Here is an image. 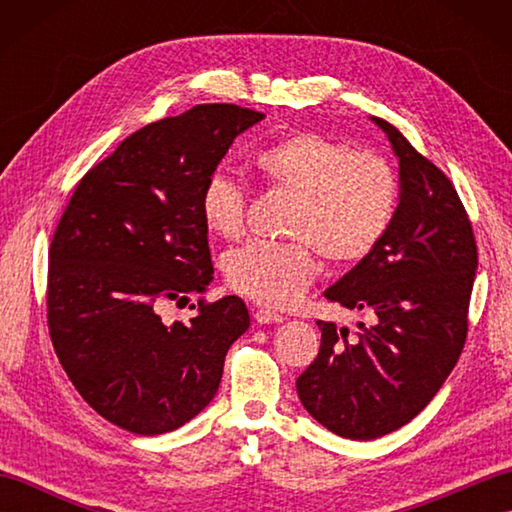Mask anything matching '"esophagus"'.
Segmentation results:
<instances>
[{
	"label": "esophagus",
	"instance_id": "obj_1",
	"mask_svg": "<svg viewBox=\"0 0 512 512\" xmlns=\"http://www.w3.org/2000/svg\"><path fill=\"white\" fill-rule=\"evenodd\" d=\"M255 319H257V323H281V321H284V317H281V314L268 310V308H257L255 310Z\"/></svg>",
	"mask_w": 512,
	"mask_h": 512
}]
</instances>
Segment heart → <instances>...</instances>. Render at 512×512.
I'll list each match as a JSON object with an SVG mask.
<instances>
[{
  "label": "heart",
  "mask_w": 512,
  "mask_h": 512,
  "mask_svg": "<svg viewBox=\"0 0 512 512\" xmlns=\"http://www.w3.org/2000/svg\"><path fill=\"white\" fill-rule=\"evenodd\" d=\"M253 165L270 189L295 195L284 224L292 239H259L224 257L228 286L262 306H295L317 277L314 250L334 266L358 264L394 224L400 184L376 151H356L345 140L301 129L259 149ZM200 213L211 233L239 237L248 213L244 187L213 173L200 195Z\"/></svg>",
  "instance_id": "1"
}]
</instances>
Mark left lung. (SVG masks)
<instances>
[{"mask_svg": "<svg viewBox=\"0 0 512 512\" xmlns=\"http://www.w3.org/2000/svg\"><path fill=\"white\" fill-rule=\"evenodd\" d=\"M400 162V202L372 255L325 290L369 325L319 321L321 350L297 378L310 416L341 438L374 440L413 420L458 363L469 332L475 233L453 182L398 129L374 118Z\"/></svg>", "mask_w": 512, "mask_h": 512, "instance_id": "obj_1", "label": "left lung"}]
</instances>
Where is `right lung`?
I'll use <instances>...</instances> for the list:
<instances>
[{"mask_svg": "<svg viewBox=\"0 0 512 512\" xmlns=\"http://www.w3.org/2000/svg\"><path fill=\"white\" fill-rule=\"evenodd\" d=\"M262 118L209 103L149 123L85 173L65 206L48 253L50 341L76 391L116 427L158 436L198 416L248 330L235 295L200 299L189 321H162L160 308L211 284L200 195Z\"/></svg>", "mask_w": 512, "mask_h": 512, "instance_id": "right-lung-1", "label": "right lung"}]
</instances>
